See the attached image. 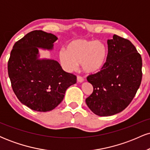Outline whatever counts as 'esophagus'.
<instances>
[{"mask_svg": "<svg viewBox=\"0 0 150 150\" xmlns=\"http://www.w3.org/2000/svg\"><path fill=\"white\" fill-rule=\"evenodd\" d=\"M77 82H84V78L83 77H80V76H77Z\"/></svg>", "mask_w": 150, "mask_h": 150, "instance_id": "34e87169", "label": "esophagus"}]
</instances>
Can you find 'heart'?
Masks as SVG:
<instances>
[{
  "instance_id": "1",
  "label": "heart",
  "mask_w": 150,
  "mask_h": 150,
  "mask_svg": "<svg viewBox=\"0 0 150 150\" xmlns=\"http://www.w3.org/2000/svg\"><path fill=\"white\" fill-rule=\"evenodd\" d=\"M58 57L63 68L73 71L81 64L82 69L87 74H95L103 69L107 61L108 50L104 43L93 39H77L62 49Z\"/></svg>"
}]
</instances>
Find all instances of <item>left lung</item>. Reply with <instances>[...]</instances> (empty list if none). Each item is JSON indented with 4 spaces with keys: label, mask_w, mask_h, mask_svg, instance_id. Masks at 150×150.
I'll list each match as a JSON object with an SVG mask.
<instances>
[{
    "label": "left lung",
    "mask_w": 150,
    "mask_h": 150,
    "mask_svg": "<svg viewBox=\"0 0 150 150\" xmlns=\"http://www.w3.org/2000/svg\"><path fill=\"white\" fill-rule=\"evenodd\" d=\"M107 44L104 67L87 78L94 89L86 99V104L99 116H112L123 111L135 96L142 76V58L130 41L114 34Z\"/></svg>",
    "instance_id": "obj_1"
}]
</instances>
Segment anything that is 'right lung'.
<instances>
[{"label":"right lung","mask_w":150,"mask_h":150,"mask_svg":"<svg viewBox=\"0 0 150 150\" xmlns=\"http://www.w3.org/2000/svg\"><path fill=\"white\" fill-rule=\"evenodd\" d=\"M57 39L53 34L32 31L15 43L10 53L8 70L13 92L34 111L54 109L66 89L76 83V76L65 72L58 61L39 58V49L51 51Z\"/></svg>","instance_id":"1"}]
</instances>
